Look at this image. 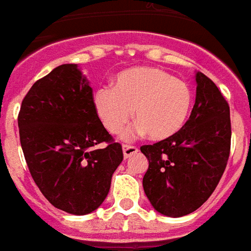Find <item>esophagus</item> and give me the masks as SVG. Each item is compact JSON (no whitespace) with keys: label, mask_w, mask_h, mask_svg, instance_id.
<instances>
[{"label":"esophagus","mask_w":251,"mask_h":251,"mask_svg":"<svg viewBox=\"0 0 251 251\" xmlns=\"http://www.w3.org/2000/svg\"><path fill=\"white\" fill-rule=\"evenodd\" d=\"M139 152V148L136 146H131V144H124L123 146V153L124 158H129L132 156L135 153Z\"/></svg>","instance_id":"34e87169"}]
</instances>
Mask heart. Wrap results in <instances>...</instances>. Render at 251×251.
<instances>
[{
    "label": "heart",
    "instance_id": "1",
    "mask_svg": "<svg viewBox=\"0 0 251 251\" xmlns=\"http://www.w3.org/2000/svg\"><path fill=\"white\" fill-rule=\"evenodd\" d=\"M187 83L158 68H132L119 73L115 87L99 88L93 103L108 132L119 133L132 116L135 124L126 136L144 133L163 140L179 132L193 108Z\"/></svg>",
    "mask_w": 251,
    "mask_h": 251
}]
</instances>
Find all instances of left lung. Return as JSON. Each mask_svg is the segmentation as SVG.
Returning a JSON list of instances; mask_svg holds the SVG:
<instances>
[{
  "label": "left lung",
  "instance_id": "8db88e82",
  "mask_svg": "<svg viewBox=\"0 0 251 251\" xmlns=\"http://www.w3.org/2000/svg\"><path fill=\"white\" fill-rule=\"evenodd\" d=\"M231 146L230 107L202 72L197 73V98L184 127L140 151L148 159L143 188L158 213L183 217L214 193L227 164Z\"/></svg>",
  "mask_w": 251,
  "mask_h": 251
}]
</instances>
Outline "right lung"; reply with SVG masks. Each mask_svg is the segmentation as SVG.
Returning <instances> with one entry per match:
<instances>
[{
  "label": "right lung",
  "instance_id": "right-lung-1",
  "mask_svg": "<svg viewBox=\"0 0 251 251\" xmlns=\"http://www.w3.org/2000/svg\"><path fill=\"white\" fill-rule=\"evenodd\" d=\"M18 128L29 173L54 207L85 215L103 203L123 150L100 122L92 88L76 64L54 68L33 84Z\"/></svg>",
  "mask_w": 251,
  "mask_h": 251
}]
</instances>
